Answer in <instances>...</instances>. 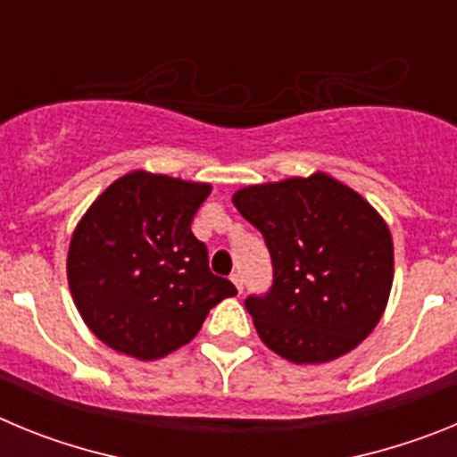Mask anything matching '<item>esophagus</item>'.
<instances>
[{"mask_svg": "<svg viewBox=\"0 0 457 457\" xmlns=\"http://www.w3.org/2000/svg\"><path fill=\"white\" fill-rule=\"evenodd\" d=\"M231 281H233V284H236L237 293H242V288H245V278H242V274L240 272L231 274Z\"/></svg>", "mask_w": 457, "mask_h": 457, "instance_id": "obj_1", "label": "esophagus"}]
</instances>
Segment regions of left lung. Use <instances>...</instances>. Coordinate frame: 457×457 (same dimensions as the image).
<instances>
[{"label": "left lung", "mask_w": 457, "mask_h": 457, "mask_svg": "<svg viewBox=\"0 0 457 457\" xmlns=\"http://www.w3.org/2000/svg\"><path fill=\"white\" fill-rule=\"evenodd\" d=\"M265 237L272 286L249 295L261 341L293 364H322L364 341L394 284V242L373 205L327 173L233 194Z\"/></svg>", "instance_id": "left-lung-1"}]
</instances>
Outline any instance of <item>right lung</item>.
Listing matches in <instances>:
<instances>
[{
    "label": "right lung",
    "instance_id": "1",
    "mask_svg": "<svg viewBox=\"0 0 457 457\" xmlns=\"http://www.w3.org/2000/svg\"><path fill=\"white\" fill-rule=\"evenodd\" d=\"M210 185L132 171L79 220L68 286L79 316L116 353L151 361L199 334L208 311L237 293L210 272L192 220Z\"/></svg>",
    "mask_w": 457,
    "mask_h": 457
}]
</instances>
